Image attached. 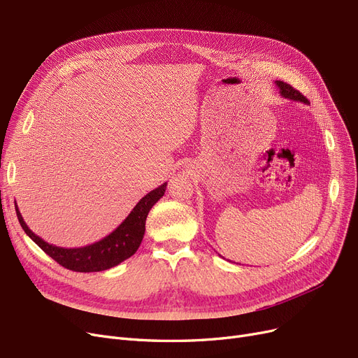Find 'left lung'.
I'll use <instances>...</instances> for the list:
<instances>
[{
	"label": "left lung",
	"mask_w": 358,
	"mask_h": 358,
	"mask_svg": "<svg viewBox=\"0 0 358 358\" xmlns=\"http://www.w3.org/2000/svg\"><path fill=\"white\" fill-rule=\"evenodd\" d=\"M275 85L278 86L279 93H281V96H284V98H287V99H291V101H297V102L308 103L307 98L303 96L299 90H295L291 85H288V83H285V82H281V80H276Z\"/></svg>",
	"instance_id": "left-lung-1"
}]
</instances>
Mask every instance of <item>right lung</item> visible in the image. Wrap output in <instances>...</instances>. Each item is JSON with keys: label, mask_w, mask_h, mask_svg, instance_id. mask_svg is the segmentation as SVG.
Segmentation results:
<instances>
[{"label": "right lung", "mask_w": 358, "mask_h": 358, "mask_svg": "<svg viewBox=\"0 0 358 358\" xmlns=\"http://www.w3.org/2000/svg\"><path fill=\"white\" fill-rule=\"evenodd\" d=\"M165 190L166 182L142 197L126 220L110 236H106L101 241L79 248H64L48 244L30 231L17 208V203H15V213H17V220L26 234L46 255L52 257L57 263H59L61 266L74 272H101L120 265L121 262L131 257L137 252V248L141 245L145 236L148 213L152 206L164 196Z\"/></svg>", "instance_id": "1"}]
</instances>
